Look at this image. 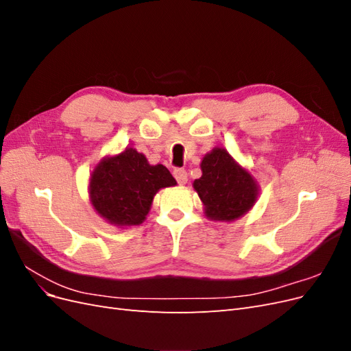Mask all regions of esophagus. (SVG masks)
Listing matches in <instances>:
<instances>
[{
	"label": "esophagus",
	"mask_w": 351,
	"mask_h": 351,
	"mask_svg": "<svg viewBox=\"0 0 351 351\" xmlns=\"http://www.w3.org/2000/svg\"><path fill=\"white\" fill-rule=\"evenodd\" d=\"M174 177L178 182V184H186L187 183V171L183 168H177L174 169Z\"/></svg>",
	"instance_id": "obj_1"
}]
</instances>
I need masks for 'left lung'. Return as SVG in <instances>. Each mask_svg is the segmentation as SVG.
<instances>
[{"instance_id":"8db88e82","label":"left lung","mask_w":351,"mask_h":351,"mask_svg":"<svg viewBox=\"0 0 351 351\" xmlns=\"http://www.w3.org/2000/svg\"><path fill=\"white\" fill-rule=\"evenodd\" d=\"M202 177L193 189L210 221L231 222L246 215L256 204L261 187L249 169L241 167L224 147H214L200 162Z\"/></svg>"}]
</instances>
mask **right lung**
Listing matches in <instances>:
<instances>
[{"mask_svg": "<svg viewBox=\"0 0 351 351\" xmlns=\"http://www.w3.org/2000/svg\"><path fill=\"white\" fill-rule=\"evenodd\" d=\"M162 164L151 165L143 154L125 147L104 156L89 178V200L97 214L119 228L139 226L149 214L154 196L176 186Z\"/></svg>", "mask_w": 351, "mask_h": 351, "instance_id": "add662e5", "label": "right lung"}]
</instances>
